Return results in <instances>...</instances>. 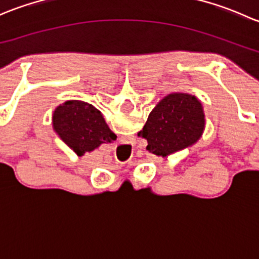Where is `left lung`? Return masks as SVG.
<instances>
[{
  "mask_svg": "<svg viewBox=\"0 0 259 259\" xmlns=\"http://www.w3.org/2000/svg\"><path fill=\"white\" fill-rule=\"evenodd\" d=\"M204 129L205 114L199 99L171 93L156 104L138 135L146 139L149 153L165 158L194 145Z\"/></svg>",
  "mask_w": 259,
  "mask_h": 259,
  "instance_id": "1",
  "label": "left lung"
}]
</instances>
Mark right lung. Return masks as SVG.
Returning a JSON list of instances; mask_svg holds the SVG:
<instances>
[{
  "mask_svg": "<svg viewBox=\"0 0 259 259\" xmlns=\"http://www.w3.org/2000/svg\"><path fill=\"white\" fill-rule=\"evenodd\" d=\"M52 129L77 156L116 140L103 114L91 104L80 100L65 101L55 109Z\"/></svg>",
  "mask_w": 259,
  "mask_h": 259,
  "instance_id": "add662e5",
  "label": "right lung"
}]
</instances>
